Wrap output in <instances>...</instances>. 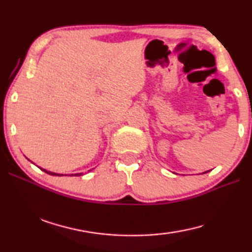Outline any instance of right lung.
I'll return each mask as SVG.
<instances>
[{"instance_id": "1", "label": "right lung", "mask_w": 252, "mask_h": 252, "mask_svg": "<svg viewBox=\"0 0 252 252\" xmlns=\"http://www.w3.org/2000/svg\"><path fill=\"white\" fill-rule=\"evenodd\" d=\"M41 170H43V169H41ZM43 171L45 172V173H48V174H51V176H63V174H57V173H53V172H49V171H46V170H43ZM81 174L82 173H76V174H72V176H81Z\"/></svg>"}]
</instances>
